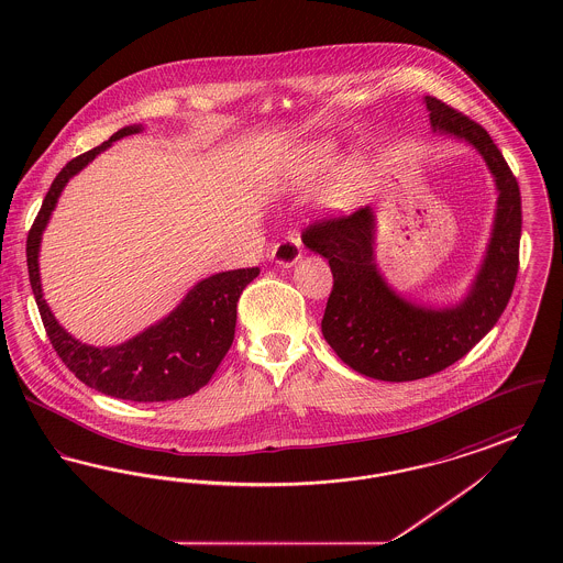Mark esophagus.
Wrapping results in <instances>:
<instances>
[{
	"label": "esophagus",
	"instance_id": "34e87169",
	"mask_svg": "<svg viewBox=\"0 0 563 563\" xmlns=\"http://www.w3.org/2000/svg\"><path fill=\"white\" fill-rule=\"evenodd\" d=\"M269 257L280 266H294L301 257V241L297 234H289L285 241L276 242L269 249Z\"/></svg>",
	"mask_w": 563,
	"mask_h": 563
}]
</instances>
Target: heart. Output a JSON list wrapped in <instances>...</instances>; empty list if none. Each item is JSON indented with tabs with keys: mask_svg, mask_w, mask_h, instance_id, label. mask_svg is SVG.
<instances>
[{
	"mask_svg": "<svg viewBox=\"0 0 563 563\" xmlns=\"http://www.w3.org/2000/svg\"><path fill=\"white\" fill-rule=\"evenodd\" d=\"M333 161H335V147L331 143L327 141L308 143L295 154L294 177L301 184L312 181L321 177ZM367 184H369V173L365 162L352 158L342 168H338V173L329 181V186L324 189V200L331 207L344 209L358 202V198L367 189Z\"/></svg>",
	"mask_w": 563,
	"mask_h": 563,
	"instance_id": "heart-1",
	"label": "heart"
}]
</instances>
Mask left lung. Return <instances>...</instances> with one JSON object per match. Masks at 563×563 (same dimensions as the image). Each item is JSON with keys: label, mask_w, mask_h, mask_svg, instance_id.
I'll use <instances>...</instances> for the list:
<instances>
[{"label": "left lung", "mask_w": 563, "mask_h": 563, "mask_svg": "<svg viewBox=\"0 0 563 563\" xmlns=\"http://www.w3.org/2000/svg\"><path fill=\"white\" fill-rule=\"evenodd\" d=\"M430 124L473 143L498 186L494 234L471 295L455 308H420L393 294L374 264V214L354 213L312 221L301 241L329 262L333 289L321 329L327 344L358 374L384 382H411L454 365L498 322L519 272L521 194L492 136L437 97H427Z\"/></svg>", "instance_id": "8db88e82"}]
</instances>
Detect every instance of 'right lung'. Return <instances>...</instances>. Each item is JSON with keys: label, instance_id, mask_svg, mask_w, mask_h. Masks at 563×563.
<instances>
[{"label": "right lung", "instance_id": "add662e5", "mask_svg": "<svg viewBox=\"0 0 563 563\" xmlns=\"http://www.w3.org/2000/svg\"><path fill=\"white\" fill-rule=\"evenodd\" d=\"M139 131L141 126H126L111 134L99 147L67 162L54 177L27 234L29 283L53 349L80 382L124 401H175L194 395L213 377L234 342L236 303L260 268L230 269L205 278L164 321L115 349H92L74 340L54 321L40 287L37 249L58 194L115 139Z\"/></svg>", "mask_w": 563, "mask_h": 563}]
</instances>
